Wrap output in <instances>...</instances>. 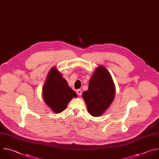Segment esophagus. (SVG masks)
I'll return each instance as SVG.
<instances>
[{"label": "esophagus", "mask_w": 159, "mask_h": 159, "mask_svg": "<svg viewBox=\"0 0 159 159\" xmlns=\"http://www.w3.org/2000/svg\"><path fill=\"white\" fill-rule=\"evenodd\" d=\"M76 93H77L78 95H79V96H81L82 94V91L81 89H78L76 91Z\"/></svg>", "instance_id": "obj_1"}]
</instances>
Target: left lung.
<instances>
[{
	"label": "left lung",
	"instance_id": "1",
	"mask_svg": "<svg viewBox=\"0 0 159 159\" xmlns=\"http://www.w3.org/2000/svg\"><path fill=\"white\" fill-rule=\"evenodd\" d=\"M82 96L93 116H100L109 107L114 98L115 87L106 68L101 66L96 70L89 80L88 89Z\"/></svg>",
	"mask_w": 159,
	"mask_h": 159
}]
</instances>
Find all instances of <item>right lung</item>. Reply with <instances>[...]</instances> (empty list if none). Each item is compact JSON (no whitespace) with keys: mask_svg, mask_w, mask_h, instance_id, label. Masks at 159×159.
<instances>
[{"mask_svg":"<svg viewBox=\"0 0 159 159\" xmlns=\"http://www.w3.org/2000/svg\"><path fill=\"white\" fill-rule=\"evenodd\" d=\"M73 97H77L76 93L68 85L60 73L53 68L43 88V98L45 103L53 112L60 113L66 108Z\"/></svg>","mask_w":159,"mask_h":159,"instance_id":"obj_1","label":"right lung"}]
</instances>
